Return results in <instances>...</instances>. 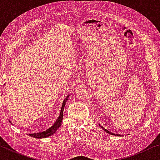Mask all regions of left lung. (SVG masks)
Segmentation results:
<instances>
[{
  "label": "left lung",
  "instance_id": "1",
  "mask_svg": "<svg viewBox=\"0 0 160 160\" xmlns=\"http://www.w3.org/2000/svg\"><path fill=\"white\" fill-rule=\"evenodd\" d=\"M100 128H102V129H103V130H104V131H106V132H108V133H109V134H111V135H118V136H119V135H116V134H114V133H113V132H110V131L107 130H106V129H105V128H103V127H102L101 125H100ZM122 135H120V136H122Z\"/></svg>",
  "mask_w": 160,
  "mask_h": 160
}]
</instances>
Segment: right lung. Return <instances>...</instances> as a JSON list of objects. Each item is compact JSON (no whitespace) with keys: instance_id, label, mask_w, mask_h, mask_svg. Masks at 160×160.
I'll return each mask as SVG.
<instances>
[{"instance_id":"1","label":"right lung","mask_w":160,"mask_h":160,"mask_svg":"<svg viewBox=\"0 0 160 160\" xmlns=\"http://www.w3.org/2000/svg\"><path fill=\"white\" fill-rule=\"evenodd\" d=\"M68 97H69V95H68L67 97L65 98V99L63 100L62 107H61L60 116H59L58 118V119L56 120V122H54L53 125H52L50 128L48 129V130L43 131V132H37V133H32V134L31 133V134H29L30 136H31L32 138H43L49 137V136H50V135H53L54 133L56 132V130H58L59 128H60V124H61V123H62V116H63V110H64V107H65V102H66Z\"/></svg>"}]
</instances>
